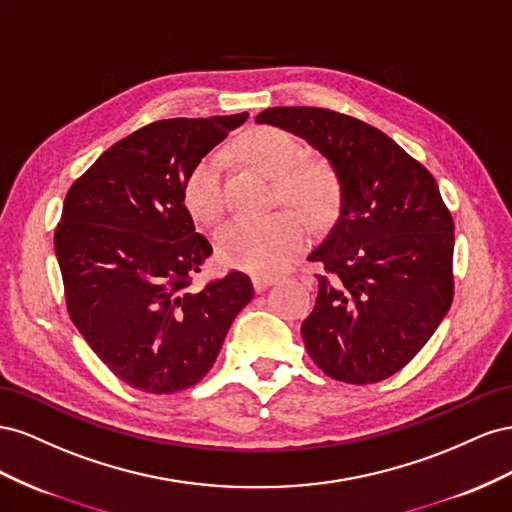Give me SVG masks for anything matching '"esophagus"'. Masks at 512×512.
I'll use <instances>...</instances> for the list:
<instances>
[{"label": "esophagus", "instance_id": "obj_1", "mask_svg": "<svg viewBox=\"0 0 512 512\" xmlns=\"http://www.w3.org/2000/svg\"><path fill=\"white\" fill-rule=\"evenodd\" d=\"M274 283H276V279H274V276H270V274H253L255 291H266Z\"/></svg>", "mask_w": 512, "mask_h": 512}]
</instances>
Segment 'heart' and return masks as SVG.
Here are the masks:
<instances>
[{"label":"heart","mask_w":512,"mask_h":512,"mask_svg":"<svg viewBox=\"0 0 512 512\" xmlns=\"http://www.w3.org/2000/svg\"><path fill=\"white\" fill-rule=\"evenodd\" d=\"M238 156L274 178V199L298 208L311 223H328L337 214L341 186L337 173L319 158H302L300 143L287 130L259 126L238 143ZM184 206L197 221L210 223L223 208V165L216 154L199 158L182 186ZM309 227L291 210L259 218L231 216L214 229L216 253L225 264L251 272H279L298 255Z\"/></svg>","instance_id":"1"}]
</instances>
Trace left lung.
I'll use <instances>...</instances> for the list:
<instances>
[{"label": "left lung", "instance_id": "left-lung-1", "mask_svg": "<svg viewBox=\"0 0 512 512\" xmlns=\"http://www.w3.org/2000/svg\"><path fill=\"white\" fill-rule=\"evenodd\" d=\"M309 141L341 182V214L309 255L313 313L302 321L309 356L345 384H377L425 345L455 296V223L433 175L382 130L321 107L257 115Z\"/></svg>", "mask_w": 512, "mask_h": 512}]
</instances>
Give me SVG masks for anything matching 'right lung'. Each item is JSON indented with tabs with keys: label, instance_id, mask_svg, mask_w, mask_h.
Here are the masks:
<instances>
[{
	"label": "right lung",
	"instance_id": "right-lung-1",
	"mask_svg": "<svg viewBox=\"0 0 512 512\" xmlns=\"http://www.w3.org/2000/svg\"><path fill=\"white\" fill-rule=\"evenodd\" d=\"M244 120L152 122L113 143L64 199L53 242L68 315L130 388L173 394L201 382L255 294L238 270L193 287L212 246L182 197L188 171Z\"/></svg>",
	"mask_w": 512,
	"mask_h": 512
}]
</instances>
